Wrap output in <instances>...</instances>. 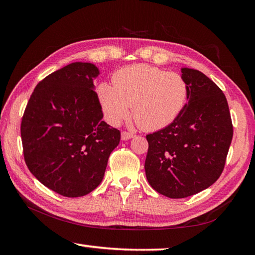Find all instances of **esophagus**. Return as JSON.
I'll list each match as a JSON object with an SVG mask.
<instances>
[{"instance_id":"esophagus-1","label":"esophagus","mask_w":255,"mask_h":255,"mask_svg":"<svg viewBox=\"0 0 255 255\" xmlns=\"http://www.w3.org/2000/svg\"><path fill=\"white\" fill-rule=\"evenodd\" d=\"M133 137H135V133H132V132H128V131L122 132V140H128Z\"/></svg>"}]
</instances>
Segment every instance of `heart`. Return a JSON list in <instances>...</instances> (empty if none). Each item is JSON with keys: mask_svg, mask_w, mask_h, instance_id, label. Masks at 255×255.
Returning a JSON list of instances; mask_svg holds the SVG:
<instances>
[{"mask_svg": "<svg viewBox=\"0 0 255 255\" xmlns=\"http://www.w3.org/2000/svg\"><path fill=\"white\" fill-rule=\"evenodd\" d=\"M98 99L103 115L112 126L131 115L146 131H156L179 117L188 101V84L175 72L138 64L122 68L114 76V85L101 82Z\"/></svg>", "mask_w": 255, "mask_h": 255, "instance_id": "obj_1", "label": "heart"}]
</instances>
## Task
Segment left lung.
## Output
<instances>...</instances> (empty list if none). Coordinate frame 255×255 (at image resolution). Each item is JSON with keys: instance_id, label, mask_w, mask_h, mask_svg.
I'll list each match as a JSON object with an SVG mask.
<instances>
[{"instance_id": "obj_1", "label": "left lung", "mask_w": 255, "mask_h": 255, "mask_svg": "<svg viewBox=\"0 0 255 255\" xmlns=\"http://www.w3.org/2000/svg\"><path fill=\"white\" fill-rule=\"evenodd\" d=\"M188 102L169 126L146 136L145 173L161 195L179 199L202 191L221 176L233 138L225 94L209 77L181 68Z\"/></svg>"}]
</instances>
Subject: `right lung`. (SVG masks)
Here are the masks:
<instances>
[{
	"label": "right lung",
	"mask_w": 255,
	"mask_h": 255,
	"mask_svg": "<svg viewBox=\"0 0 255 255\" xmlns=\"http://www.w3.org/2000/svg\"><path fill=\"white\" fill-rule=\"evenodd\" d=\"M92 63L75 62L34 88L21 123L24 161L39 182L65 197L93 191L120 131L102 120Z\"/></svg>",
	"instance_id": "1"
}]
</instances>
